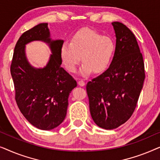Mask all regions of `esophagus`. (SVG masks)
Listing matches in <instances>:
<instances>
[{
  "instance_id": "34e87169",
  "label": "esophagus",
  "mask_w": 160,
  "mask_h": 160,
  "mask_svg": "<svg viewBox=\"0 0 160 160\" xmlns=\"http://www.w3.org/2000/svg\"><path fill=\"white\" fill-rule=\"evenodd\" d=\"M78 84L81 87H83V86H84V85H85V82L83 80H80V81H78Z\"/></svg>"
}]
</instances>
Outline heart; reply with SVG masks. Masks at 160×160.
Instances as JSON below:
<instances>
[{"mask_svg": "<svg viewBox=\"0 0 160 160\" xmlns=\"http://www.w3.org/2000/svg\"><path fill=\"white\" fill-rule=\"evenodd\" d=\"M116 52V42L112 37L102 36L89 28H83L74 34L71 42L65 41L61 46L60 57L66 69L75 73L82 59L78 73L83 77L93 71L100 73L106 71Z\"/></svg>", "mask_w": 160, "mask_h": 160, "instance_id": "obj_1", "label": "heart"}]
</instances>
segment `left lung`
I'll return each instance as SVG.
<instances>
[{"instance_id": "left-lung-1", "label": "left lung", "mask_w": 160, "mask_h": 160, "mask_svg": "<svg viewBox=\"0 0 160 160\" xmlns=\"http://www.w3.org/2000/svg\"><path fill=\"white\" fill-rule=\"evenodd\" d=\"M111 24L116 35L114 56L108 68L87 84L92 118L106 130L117 128L130 119L145 79L143 56L135 35L124 24Z\"/></svg>"}]
</instances>
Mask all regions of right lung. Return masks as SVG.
Returning <instances> with one entry per match:
<instances>
[{
  "mask_svg": "<svg viewBox=\"0 0 160 160\" xmlns=\"http://www.w3.org/2000/svg\"><path fill=\"white\" fill-rule=\"evenodd\" d=\"M35 40L49 46L52 54L43 68L28 62L25 46ZM63 40H52L48 23H40L24 32L17 41L11 65L15 99L21 113L32 125L43 130L57 128L64 121L68 97L77 86L73 78L61 67Z\"/></svg>",
  "mask_w": 160,
  "mask_h": 160,
  "instance_id": "obj_1",
  "label": "right lung"
}]
</instances>
